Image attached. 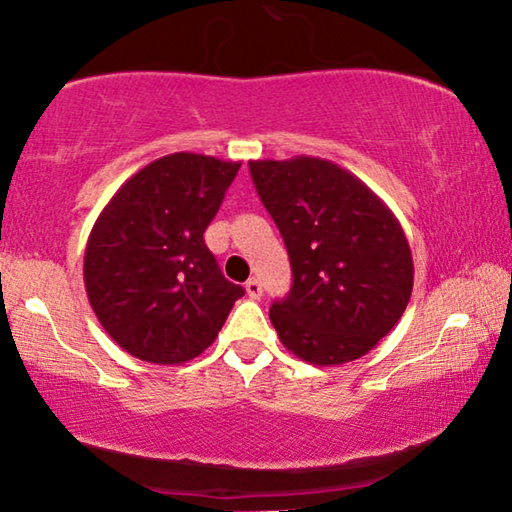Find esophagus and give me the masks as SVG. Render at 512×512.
<instances>
[{
  "label": "esophagus",
  "instance_id": "1",
  "mask_svg": "<svg viewBox=\"0 0 512 512\" xmlns=\"http://www.w3.org/2000/svg\"><path fill=\"white\" fill-rule=\"evenodd\" d=\"M245 288H247V295L251 297V300H258V297L263 295V283L258 279H249L245 283Z\"/></svg>",
  "mask_w": 512,
  "mask_h": 512
}]
</instances>
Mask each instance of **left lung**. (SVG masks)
Here are the masks:
<instances>
[{
  "mask_svg": "<svg viewBox=\"0 0 512 512\" xmlns=\"http://www.w3.org/2000/svg\"><path fill=\"white\" fill-rule=\"evenodd\" d=\"M249 171L293 267V288L270 309L283 348L318 366L364 357L410 302L403 226L371 187L329 160H251Z\"/></svg>",
  "mask_w": 512,
  "mask_h": 512,
  "instance_id": "obj_1",
  "label": "left lung"
}]
</instances>
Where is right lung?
I'll list each match as a JSON object with an SVG mask.
<instances>
[{"label":"right lung","instance_id":"1","mask_svg":"<svg viewBox=\"0 0 512 512\" xmlns=\"http://www.w3.org/2000/svg\"><path fill=\"white\" fill-rule=\"evenodd\" d=\"M238 169L210 155H164L98 215L84 249L86 297L132 357L164 366L199 357L245 295L203 242Z\"/></svg>","mask_w":512,"mask_h":512}]
</instances>
